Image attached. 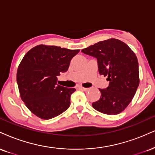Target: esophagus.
I'll use <instances>...</instances> for the list:
<instances>
[{"label": "esophagus", "instance_id": "obj_1", "mask_svg": "<svg viewBox=\"0 0 155 155\" xmlns=\"http://www.w3.org/2000/svg\"><path fill=\"white\" fill-rule=\"evenodd\" d=\"M79 89H81V90L84 91V92H86V91H88L89 89V88H84V87H79Z\"/></svg>", "mask_w": 155, "mask_h": 155}]
</instances>
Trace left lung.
<instances>
[{
  "mask_svg": "<svg viewBox=\"0 0 155 155\" xmlns=\"http://www.w3.org/2000/svg\"><path fill=\"white\" fill-rule=\"evenodd\" d=\"M81 52L97 58L99 73L109 81L107 88L99 89L101 96L92 107L104 114H119L131 102L139 84L135 53L124 42L113 38L89 46Z\"/></svg>",
  "mask_w": 155,
  "mask_h": 155,
  "instance_id": "left-lung-1",
  "label": "left lung"
}]
</instances>
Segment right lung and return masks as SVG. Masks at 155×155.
Listing matches in <instances>:
<instances>
[{"label": "right lung", "instance_id": "1", "mask_svg": "<svg viewBox=\"0 0 155 155\" xmlns=\"http://www.w3.org/2000/svg\"><path fill=\"white\" fill-rule=\"evenodd\" d=\"M79 52L40 45L24 55L16 81L21 100L33 114L48 120L69 107L71 95L76 89L57 84V77L68 71L71 61Z\"/></svg>", "mask_w": 155, "mask_h": 155}]
</instances>
